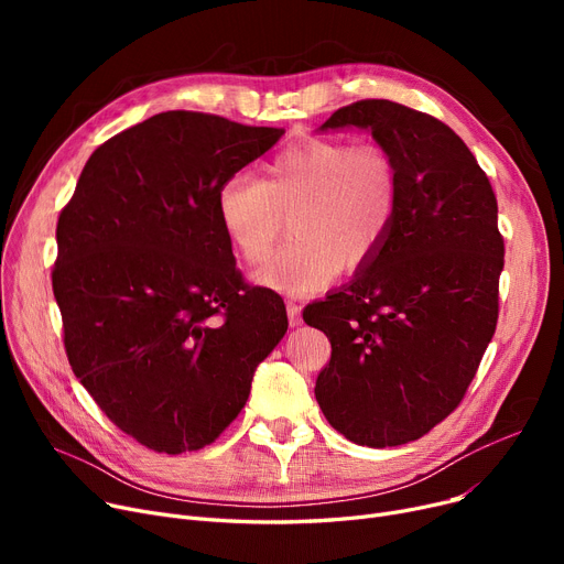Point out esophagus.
Returning <instances> with one entry per match:
<instances>
[{"label": "esophagus", "instance_id": "34e87169", "mask_svg": "<svg viewBox=\"0 0 564 564\" xmlns=\"http://www.w3.org/2000/svg\"><path fill=\"white\" fill-rule=\"evenodd\" d=\"M285 311H288V322H290V327H300V324H302V308H300L297 304L288 302V304H285Z\"/></svg>", "mask_w": 564, "mask_h": 564}]
</instances>
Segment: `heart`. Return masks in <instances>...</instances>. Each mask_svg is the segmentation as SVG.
I'll list each match as a JSON object with an SVG mask.
<instances>
[{
  "mask_svg": "<svg viewBox=\"0 0 564 564\" xmlns=\"http://www.w3.org/2000/svg\"><path fill=\"white\" fill-rule=\"evenodd\" d=\"M400 207V177L377 143L313 139L235 173L217 194L219 224L249 264L270 256L290 221V245L253 274L262 288L311 297L334 276L357 274L387 245Z\"/></svg>",
  "mask_w": 564,
  "mask_h": 564,
  "instance_id": "obj_1",
  "label": "heart"
}]
</instances>
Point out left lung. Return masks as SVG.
<instances>
[{"label": "left lung", "instance_id": "left-lung-1", "mask_svg": "<svg viewBox=\"0 0 564 564\" xmlns=\"http://www.w3.org/2000/svg\"><path fill=\"white\" fill-rule=\"evenodd\" d=\"M361 128L400 177V207L370 264L304 319L332 340L315 381L324 416L370 448L402 446L451 416L498 319L502 235L489 177L438 118L359 100L319 130Z\"/></svg>", "mask_w": 564, "mask_h": 564}]
</instances>
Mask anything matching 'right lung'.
<instances>
[{
  "instance_id": "1",
  "label": "right lung",
  "mask_w": 564,
  "mask_h": 564,
  "mask_svg": "<svg viewBox=\"0 0 564 564\" xmlns=\"http://www.w3.org/2000/svg\"><path fill=\"white\" fill-rule=\"evenodd\" d=\"M281 134L155 113L96 148L58 215L52 290L70 368L155 453L213 443L288 332L279 294L235 270L217 213L221 185Z\"/></svg>"
}]
</instances>
